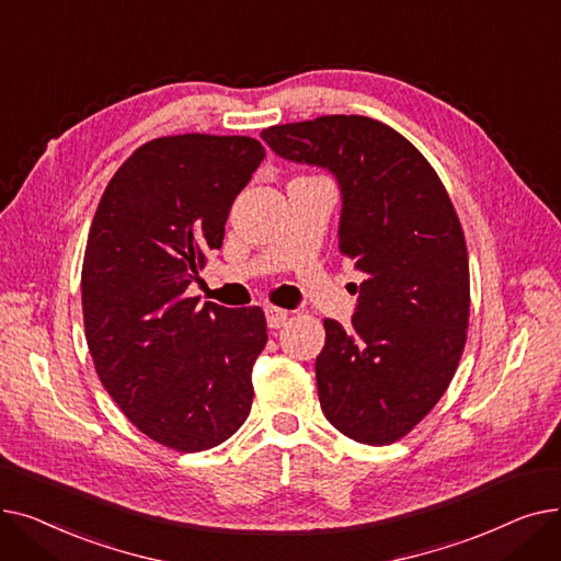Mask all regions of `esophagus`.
<instances>
[{
    "mask_svg": "<svg viewBox=\"0 0 561 561\" xmlns=\"http://www.w3.org/2000/svg\"><path fill=\"white\" fill-rule=\"evenodd\" d=\"M265 318H268V328L271 330H279V328L286 325L288 311L279 309V307H265Z\"/></svg>",
    "mask_w": 561,
    "mask_h": 561,
    "instance_id": "34e87169",
    "label": "esophagus"
}]
</instances>
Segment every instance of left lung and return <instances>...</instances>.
I'll use <instances>...</instances> for the list:
<instances>
[{
	"label": "left lung",
	"instance_id": "obj_1",
	"mask_svg": "<svg viewBox=\"0 0 561 561\" xmlns=\"http://www.w3.org/2000/svg\"><path fill=\"white\" fill-rule=\"evenodd\" d=\"M261 136L279 157L336 174L339 252L366 275L352 328L325 318L320 407L352 440L396 444L446 393L468 336V250L453 199L414 145L366 115Z\"/></svg>",
	"mask_w": 561,
	"mask_h": 561
}]
</instances>
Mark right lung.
I'll return each instance as SVG.
<instances>
[{
  "instance_id": "1",
  "label": "right lung",
  "mask_w": 561,
  "mask_h": 561,
  "mask_svg": "<svg viewBox=\"0 0 561 561\" xmlns=\"http://www.w3.org/2000/svg\"><path fill=\"white\" fill-rule=\"evenodd\" d=\"M263 157L250 136L147 140L111 176L88 231L81 309L98 377L142 434L176 453L220 446L250 414L263 309L199 305L186 290Z\"/></svg>"
}]
</instances>
